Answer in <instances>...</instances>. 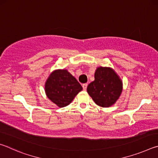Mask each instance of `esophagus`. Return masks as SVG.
Returning a JSON list of instances; mask_svg holds the SVG:
<instances>
[{"label": "esophagus", "mask_w": 158, "mask_h": 158, "mask_svg": "<svg viewBox=\"0 0 158 158\" xmlns=\"http://www.w3.org/2000/svg\"><path fill=\"white\" fill-rule=\"evenodd\" d=\"M87 86H88V84H82L83 89H84V90H86V89H87Z\"/></svg>", "instance_id": "obj_1"}]
</instances>
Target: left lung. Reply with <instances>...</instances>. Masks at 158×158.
Masks as SVG:
<instances>
[{
    "mask_svg": "<svg viewBox=\"0 0 158 158\" xmlns=\"http://www.w3.org/2000/svg\"><path fill=\"white\" fill-rule=\"evenodd\" d=\"M123 83L118 75L111 68L99 67L95 70V80L89 84L87 92L96 105L109 107L121 95Z\"/></svg>",
    "mask_w": 158,
    "mask_h": 158,
    "instance_id": "8db88e82",
    "label": "left lung"
}]
</instances>
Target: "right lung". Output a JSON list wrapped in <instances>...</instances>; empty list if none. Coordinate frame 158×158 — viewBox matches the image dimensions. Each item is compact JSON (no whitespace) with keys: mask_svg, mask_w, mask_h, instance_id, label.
<instances>
[{"mask_svg":"<svg viewBox=\"0 0 158 158\" xmlns=\"http://www.w3.org/2000/svg\"><path fill=\"white\" fill-rule=\"evenodd\" d=\"M44 88L47 98L59 107L69 105L82 90L81 84L67 69L52 72L45 83Z\"/></svg>","mask_w":158,"mask_h":158,"instance_id":"obj_1","label":"right lung"}]
</instances>
